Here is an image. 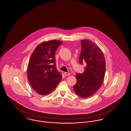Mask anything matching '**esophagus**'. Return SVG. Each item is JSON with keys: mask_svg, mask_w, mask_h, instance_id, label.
<instances>
[{"mask_svg": "<svg viewBox=\"0 0 131 131\" xmlns=\"http://www.w3.org/2000/svg\"><path fill=\"white\" fill-rule=\"evenodd\" d=\"M64 75H65L66 76H67V75H70V73H67V72H65V73H64Z\"/></svg>", "mask_w": 131, "mask_h": 131, "instance_id": "1", "label": "esophagus"}]
</instances>
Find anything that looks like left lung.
Listing matches in <instances>:
<instances>
[{
    "label": "left lung",
    "instance_id": "obj_1",
    "mask_svg": "<svg viewBox=\"0 0 131 131\" xmlns=\"http://www.w3.org/2000/svg\"><path fill=\"white\" fill-rule=\"evenodd\" d=\"M82 51L79 63L86 64L84 72L77 74V82L73 88L75 93L83 98L90 97L101 87L104 78L106 63L101 49L90 40L81 41Z\"/></svg>",
    "mask_w": 131,
    "mask_h": 131
}]
</instances>
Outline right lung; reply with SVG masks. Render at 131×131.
<instances>
[{
    "label": "right lung",
    "mask_w": 131,
    "mask_h": 131,
    "mask_svg": "<svg viewBox=\"0 0 131 131\" xmlns=\"http://www.w3.org/2000/svg\"><path fill=\"white\" fill-rule=\"evenodd\" d=\"M63 41L51 40L37 45L30 57L27 75L32 88L41 95L52 92L62 78L57 70L55 52Z\"/></svg>",
    "instance_id": "obj_1"
}]
</instances>
